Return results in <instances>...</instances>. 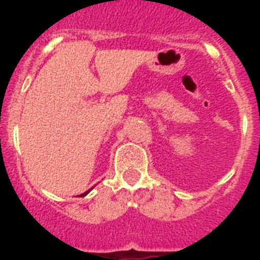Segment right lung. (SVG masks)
<instances>
[{
  "instance_id": "right-lung-1",
  "label": "right lung",
  "mask_w": 260,
  "mask_h": 260,
  "mask_svg": "<svg viewBox=\"0 0 260 260\" xmlns=\"http://www.w3.org/2000/svg\"><path fill=\"white\" fill-rule=\"evenodd\" d=\"M91 189H93V187H91ZM91 189H89V190H87V191H85V193H83V194H81V196H82V197H85V196H86V194L89 193V191H90V190H91Z\"/></svg>"
}]
</instances>
